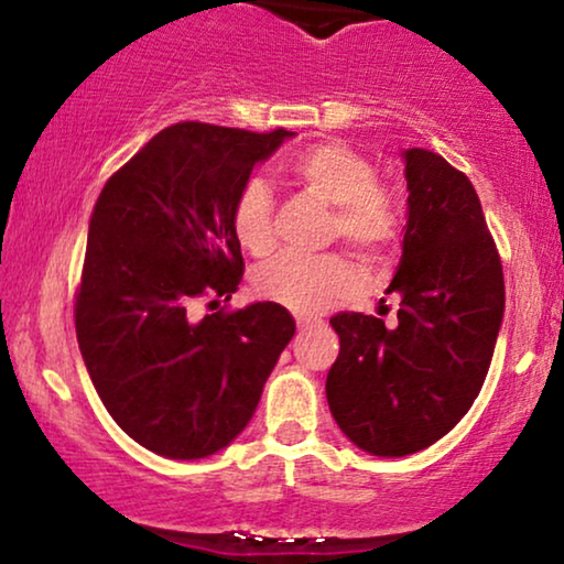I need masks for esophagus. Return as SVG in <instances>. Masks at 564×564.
<instances>
[{"label": "esophagus", "mask_w": 564, "mask_h": 564, "mask_svg": "<svg viewBox=\"0 0 564 564\" xmlns=\"http://www.w3.org/2000/svg\"><path fill=\"white\" fill-rule=\"evenodd\" d=\"M313 326H318V321H311V318H297V330H307V328H313Z\"/></svg>", "instance_id": "obj_1"}]
</instances>
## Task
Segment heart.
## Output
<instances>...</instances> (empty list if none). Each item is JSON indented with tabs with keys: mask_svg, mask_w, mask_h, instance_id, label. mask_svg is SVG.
<instances>
[{
	"mask_svg": "<svg viewBox=\"0 0 564 564\" xmlns=\"http://www.w3.org/2000/svg\"><path fill=\"white\" fill-rule=\"evenodd\" d=\"M290 174L313 197L334 205L330 234L341 236L365 257H380L398 236V213L390 192L375 182L369 161L346 143L323 141L300 151ZM272 192L261 180L246 182L238 192L230 226L236 241L253 257H264L274 246ZM357 269L341 253L295 257L282 253L253 274L259 297L288 307L292 313L313 315L357 290Z\"/></svg>",
	"mask_w": 564,
	"mask_h": 564,
	"instance_id": "1",
	"label": "heart"
}]
</instances>
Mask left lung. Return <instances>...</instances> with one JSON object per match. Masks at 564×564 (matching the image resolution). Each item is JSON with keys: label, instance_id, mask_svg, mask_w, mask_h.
<instances>
[{"label": "left lung", "instance_id": "8db88e82", "mask_svg": "<svg viewBox=\"0 0 564 564\" xmlns=\"http://www.w3.org/2000/svg\"><path fill=\"white\" fill-rule=\"evenodd\" d=\"M403 253L392 274L395 326L330 318L341 349L328 369L330 415L375 457L426 449L473 408L503 323L506 288L473 182L426 149H408ZM382 315V313H380Z\"/></svg>", "mask_w": 564, "mask_h": 564}]
</instances>
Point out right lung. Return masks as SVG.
<instances>
[{
	"instance_id": "1",
	"label": "right lung",
	"mask_w": 564,
	"mask_h": 564,
	"mask_svg": "<svg viewBox=\"0 0 564 564\" xmlns=\"http://www.w3.org/2000/svg\"><path fill=\"white\" fill-rule=\"evenodd\" d=\"M295 133L180 122L99 192L76 297V338L99 400L169 459H203L249 426L295 336L276 303L197 318L243 276L230 213L259 161Z\"/></svg>"
}]
</instances>
